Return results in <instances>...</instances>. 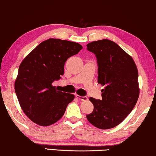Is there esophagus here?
Masks as SVG:
<instances>
[{"instance_id": "1", "label": "esophagus", "mask_w": 156, "mask_h": 156, "mask_svg": "<svg viewBox=\"0 0 156 156\" xmlns=\"http://www.w3.org/2000/svg\"><path fill=\"white\" fill-rule=\"evenodd\" d=\"M76 97L78 99L81 100V101H87V100L88 99L86 96H84V97H81V96H80V95H76Z\"/></svg>"}]
</instances>
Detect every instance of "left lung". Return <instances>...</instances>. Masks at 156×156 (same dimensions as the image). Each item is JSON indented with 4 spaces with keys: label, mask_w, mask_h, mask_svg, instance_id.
Instances as JSON below:
<instances>
[{
    "label": "left lung",
    "mask_w": 156,
    "mask_h": 156,
    "mask_svg": "<svg viewBox=\"0 0 156 156\" xmlns=\"http://www.w3.org/2000/svg\"><path fill=\"white\" fill-rule=\"evenodd\" d=\"M87 49L97 57L98 83L105 87L102 99L89 98L94 110L87 118L100 129H112L126 118L138 101L137 67L132 57L112 40L90 42Z\"/></svg>",
    "instance_id": "8db88e82"
}]
</instances>
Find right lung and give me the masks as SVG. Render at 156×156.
Returning a JSON list of instances; mask_svg holds the SVG:
<instances>
[{
    "mask_svg": "<svg viewBox=\"0 0 156 156\" xmlns=\"http://www.w3.org/2000/svg\"><path fill=\"white\" fill-rule=\"evenodd\" d=\"M82 48L76 42L50 38L38 44L21 62L15 91L23 111L34 123L47 126L62 117L74 96L57 91L52 83L65 73L67 59Z\"/></svg>",
    "mask_w": 156,
    "mask_h": 156,
    "instance_id": "1",
    "label": "right lung"
}]
</instances>
